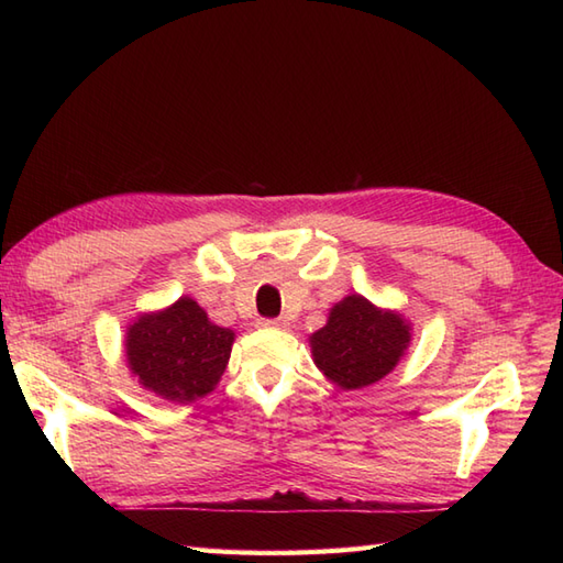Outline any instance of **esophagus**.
Returning a JSON list of instances; mask_svg holds the SVG:
<instances>
[{
	"label": "esophagus",
	"mask_w": 563,
	"mask_h": 563,
	"mask_svg": "<svg viewBox=\"0 0 563 563\" xmlns=\"http://www.w3.org/2000/svg\"><path fill=\"white\" fill-rule=\"evenodd\" d=\"M258 327L263 329H288L290 321L285 317H278V319H258Z\"/></svg>",
	"instance_id": "obj_1"
}]
</instances>
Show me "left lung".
Masks as SVG:
<instances>
[{"instance_id": "left-lung-1", "label": "left lung", "mask_w": 563, "mask_h": 563, "mask_svg": "<svg viewBox=\"0 0 563 563\" xmlns=\"http://www.w3.org/2000/svg\"><path fill=\"white\" fill-rule=\"evenodd\" d=\"M411 341L409 324L361 295L331 309L324 329L312 333L317 367L341 389H361L389 375Z\"/></svg>"}]
</instances>
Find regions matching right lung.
Segmentation results:
<instances>
[{"label": "right lung", "mask_w": 563, "mask_h": 563, "mask_svg": "<svg viewBox=\"0 0 563 563\" xmlns=\"http://www.w3.org/2000/svg\"><path fill=\"white\" fill-rule=\"evenodd\" d=\"M234 333L214 327L198 302L181 297L157 314L140 317L128 331V365L140 385L169 401L206 397L230 361Z\"/></svg>", "instance_id": "obj_1"}]
</instances>
